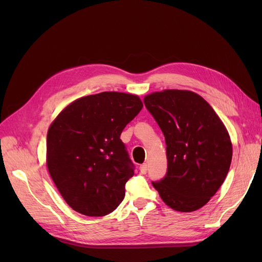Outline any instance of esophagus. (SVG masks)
Here are the masks:
<instances>
[{
	"label": "esophagus",
	"mask_w": 262,
	"mask_h": 262,
	"mask_svg": "<svg viewBox=\"0 0 262 262\" xmlns=\"http://www.w3.org/2000/svg\"><path fill=\"white\" fill-rule=\"evenodd\" d=\"M139 169H140V171H141V173H146V171H147V165L146 164H142V165H140V167H139Z\"/></svg>",
	"instance_id": "esophagus-1"
}]
</instances>
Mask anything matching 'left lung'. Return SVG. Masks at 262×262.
<instances>
[{
    "label": "left lung",
    "mask_w": 262,
    "mask_h": 262,
    "mask_svg": "<svg viewBox=\"0 0 262 262\" xmlns=\"http://www.w3.org/2000/svg\"><path fill=\"white\" fill-rule=\"evenodd\" d=\"M144 104L164 133L167 155V173L153 187L172 210H199L216 193L231 166L233 145L226 126L191 91L154 92Z\"/></svg>",
    "instance_id": "obj_1"
}]
</instances>
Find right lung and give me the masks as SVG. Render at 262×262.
Instances as JSON below:
<instances>
[{
	"mask_svg": "<svg viewBox=\"0 0 262 262\" xmlns=\"http://www.w3.org/2000/svg\"><path fill=\"white\" fill-rule=\"evenodd\" d=\"M142 107L138 95L102 92L70 102L51 122L47 167L74 211L104 216L122 202L134 172L120 136Z\"/></svg>",
	"mask_w": 262,
	"mask_h": 262,
	"instance_id": "add662e5",
	"label": "right lung"
}]
</instances>
